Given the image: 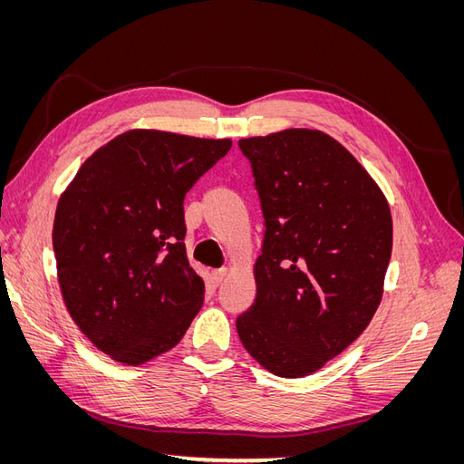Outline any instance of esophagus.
I'll return each instance as SVG.
<instances>
[{"label": "esophagus", "mask_w": 464, "mask_h": 464, "mask_svg": "<svg viewBox=\"0 0 464 464\" xmlns=\"http://www.w3.org/2000/svg\"><path fill=\"white\" fill-rule=\"evenodd\" d=\"M227 278V269H218V271H215L213 273V283H215V286H218V285H222V280Z\"/></svg>", "instance_id": "34e87169"}]
</instances>
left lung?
I'll list each match as a JSON object with an SVG mask.
<instances>
[{
	"label": "left lung",
	"mask_w": 464,
	"mask_h": 464,
	"mask_svg": "<svg viewBox=\"0 0 464 464\" xmlns=\"http://www.w3.org/2000/svg\"><path fill=\"white\" fill-rule=\"evenodd\" d=\"M263 213L256 300L236 317L244 348L280 377L314 373L353 344L382 302L391 210L333 137L286 130L237 141Z\"/></svg>",
	"instance_id": "8db88e82"
}]
</instances>
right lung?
I'll return each mask as SVG.
<instances>
[{"instance_id": "obj_1", "label": "right lung", "mask_w": 464, "mask_h": 464, "mask_svg": "<svg viewBox=\"0 0 464 464\" xmlns=\"http://www.w3.org/2000/svg\"><path fill=\"white\" fill-rule=\"evenodd\" d=\"M232 147L133 130L81 166L58 203L53 256L69 315L87 339L139 366L174 348L205 298L186 256L184 199Z\"/></svg>"}]
</instances>
